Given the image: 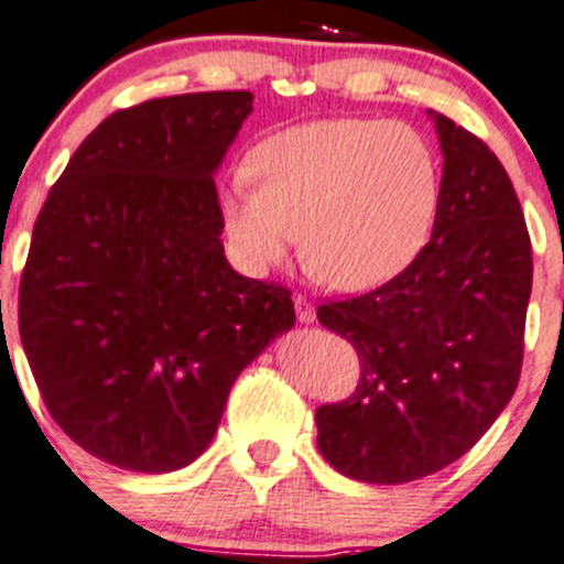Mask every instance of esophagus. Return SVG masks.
<instances>
[{"mask_svg":"<svg viewBox=\"0 0 564 564\" xmlns=\"http://www.w3.org/2000/svg\"><path fill=\"white\" fill-rule=\"evenodd\" d=\"M294 311L302 324H311V321H315V307L305 294H294Z\"/></svg>","mask_w":564,"mask_h":564,"instance_id":"34e87169","label":"esophagus"}]
</instances>
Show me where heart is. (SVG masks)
<instances>
[{
	"mask_svg": "<svg viewBox=\"0 0 564 564\" xmlns=\"http://www.w3.org/2000/svg\"><path fill=\"white\" fill-rule=\"evenodd\" d=\"M249 171L257 187L238 178L221 197V221L253 272L283 262L302 235L321 281L372 289L417 257L436 214V160L401 122L334 117L286 128L253 150Z\"/></svg>",
	"mask_w": 564,
	"mask_h": 564,
	"instance_id": "heart-1",
	"label": "heart"
}]
</instances>
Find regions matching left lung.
<instances>
[{
    "label": "left lung",
    "mask_w": 564,
    "mask_h": 564,
    "mask_svg": "<svg viewBox=\"0 0 564 564\" xmlns=\"http://www.w3.org/2000/svg\"><path fill=\"white\" fill-rule=\"evenodd\" d=\"M444 152L431 240L367 294L326 300L318 321L358 352L345 401L315 410L339 474L404 485L442 471L485 436L522 375L533 246L490 147L436 117Z\"/></svg>",
    "instance_id": "1"
}]
</instances>
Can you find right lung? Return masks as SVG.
<instances>
[{"instance_id":"1","label":"right lung","mask_w":564,"mask_h":564,"mask_svg":"<svg viewBox=\"0 0 564 564\" xmlns=\"http://www.w3.org/2000/svg\"><path fill=\"white\" fill-rule=\"evenodd\" d=\"M249 90L111 111L53 184L18 329L58 429L111 466L165 474L212 444L235 377L292 329V292L230 268L214 176Z\"/></svg>"}]
</instances>
